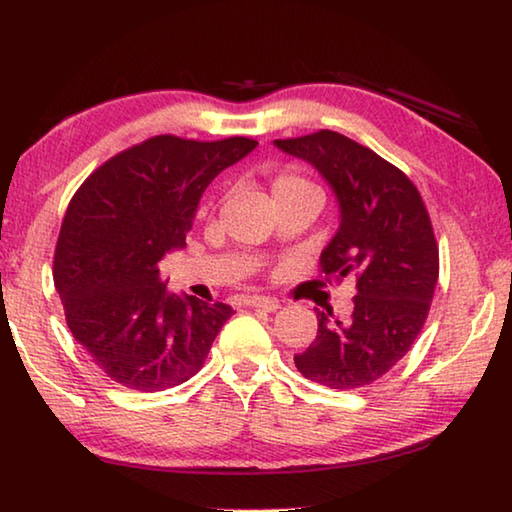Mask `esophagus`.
<instances>
[{"instance_id":"obj_1","label":"esophagus","mask_w":512,"mask_h":512,"mask_svg":"<svg viewBox=\"0 0 512 512\" xmlns=\"http://www.w3.org/2000/svg\"><path fill=\"white\" fill-rule=\"evenodd\" d=\"M244 302L248 307H255L262 311H275L277 307H280V302H277L275 298H268V296H248Z\"/></svg>"}]
</instances>
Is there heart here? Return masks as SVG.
<instances>
[{
  "label": "heart",
  "mask_w": 512,
  "mask_h": 512,
  "mask_svg": "<svg viewBox=\"0 0 512 512\" xmlns=\"http://www.w3.org/2000/svg\"><path fill=\"white\" fill-rule=\"evenodd\" d=\"M300 185H309V183L305 178L296 176V173L287 171V173H280V176L273 180L271 189H273V194H277V192H282V189H291V187H300Z\"/></svg>",
  "instance_id": "1"
}]
</instances>
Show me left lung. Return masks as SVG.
Masks as SVG:
<instances>
[{
  "instance_id": "1",
  "label": "left lung",
  "mask_w": 512,
  "mask_h": 512,
  "mask_svg": "<svg viewBox=\"0 0 512 512\" xmlns=\"http://www.w3.org/2000/svg\"><path fill=\"white\" fill-rule=\"evenodd\" d=\"M309 162L336 194L341 225L320 253L325 280L354 277L350 318L318 311V334L293 357L307 379L339 391L386 375L418 339L438 282V244L406 173L334 131L275 140Z\"/></svg>"
}]
</instances>
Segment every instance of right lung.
I'll use <instances>...</instances> for the list:
<instances>
[{
	"instance_id": "add662e5",
	"label": "right lung",
	"mask_w": 512,
	"mask_h": 512,
	"mask_svg": "<svg viewBox=\"0 0 512 512\" xmlns=\"http://www.w3.org/2000/svg\"><path fill=\"white\" fill-rule=\"evenodd\" d=\"M255 146L155 135L103 162L69 201L54 284L74 339L117 384L144 393L183 384L235 314L169 293L158 264L185 248L207 185Z\"/></svg>"
}]
</instances>
